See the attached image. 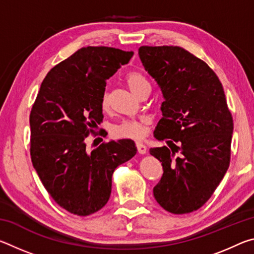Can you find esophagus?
Segmentation results:
<instances>
[{
    "label": "esophagus",
    "instance_id": "34e87169",
    "mask_svg": "<svg viewBox=\"0 0 254 254\" xmlns=\"http://www.w3.org/2000/svg\"><path fill=\"white\" fill-rule=\"evenodd\" d=\"M135 145H136L137 152H139L140 154H144L145 152H147V147H145L144 144L140 143V142H136V143H135Z\"/></svg>",
    "mask_w": 254,
    "mask_h": 254
}]
</instances>
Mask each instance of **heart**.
I'll list each match as a JSON object with an SVG mask.
<instances>
[{
    "label": "heart",
    "mask_w": 254,
    "mask_h": 254,
    "mask_svg": "<svg viewBox=\"0 0 254 254\" xmlns=\"http://www.w3.org/2000/svg\"><path fill=\"white\" fill-rule=\"evenodd\" d=\"M126 80L131 91L135 94L139 93L141 89L150 86L148 79L139 71H130L126 76ZM109 95L106 93L103 94L101 100V106L103 110L109 107ZM145 127L143 121H126L113 128V134L121 139H135L139 140L144 135Z\"/></svg>",
    "instance_id": "obj_1"
}]
</instances>
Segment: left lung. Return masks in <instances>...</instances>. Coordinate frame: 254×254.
<instances>
[{"mask_svg": "<svg viewBox=\"0 0 254 254\" xmlns=\"http://www.w3.org/2000/svg\"><path fill=\"white\" fill-rule=\"evenodd\" d=\"M144 69L161 89L162 118L154 136L168 147L151 148L163 175L153 196L163 209L187 214L200 208L226 174L233 119L216 74L177 46L139 48Z\"/></svg>", "mask_w": 254, "mask_h": 254, "instance_id": "1", "label": "left lung"}]
</instances>
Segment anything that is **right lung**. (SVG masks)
I'll return each instance as SVG.
<instances>
[{
	"instance_id": "add662e5",
	"label": "right lung",
	"mask_w": 254,
	"mask_h": 254,
	"mask_svg": "<svg viewBox=\"0 0 254 254\" xmlns=\"http://www.w3.org/2000/svg\"><path fill=\"white\" fill-rule=\"evenodd\" d=\"M133 51L86 47L56 65L30 113V154L47 191L60 207L87 216L104 207L117 167L135 156L132 140L110 141L88 151L85 139L103 120L106 79ZM103 133H101V135Z\"/></svg>"
}]
</instances>
